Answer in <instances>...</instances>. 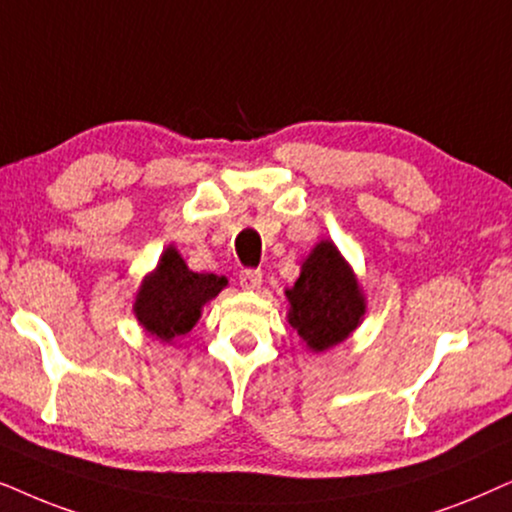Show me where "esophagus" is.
Here are the masks:
<instances>
[{
	"mask_svg": "<svg viewBox=\"0 0 512 512\" xmlns=\"http://www.w3.org/2000/svg\"><path fill=\"white\" fill-rule=\"evenodd\" d=\"M238 281H241V288H245V290H257L262 285V271L260 269H243L241 276H238Z\"/></svg>",
	"mask_w": 512,
	"mask_h": 512,
	"instance_id": "esophagus-1",
	"label": "esophagus"
}]
</instances>
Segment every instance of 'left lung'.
<instances>
[{"label": "left lung", "mask_w": 512, "mask_h": 512, "mask_svg": "<svg viewBox=\"0 0 512 512\" xmlns=\"http://www.w3.org/2000/svg\"><path fill=\"white\" fill-rule=\"evenodd\" d=\"M285 295L290 299V325L313 351L344 342L365 313L356 278L330 241L313 248L295 288Z\"/></svg>", "instance_id": "obj_1"}]
</instances>
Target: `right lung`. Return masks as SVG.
Instances as JSON below:
<instances>
[{"instance_id": "1", "label": "right lung", "mask_w": 512, "mask_h": 512, "mask_svg": "<svg viewBox=\"0 0 512 512\" xmlns=\"http://www.w3.org/2000/svg\"><path fill=\"white\" fill-rule=\"evenodd\" d=\"M227 285L215 274H194L175 248L163 252L159 267L145 278L135 299V316L147 332L170 342L187 335L201 316V306Z\"/></svg>"}]
</instances>
